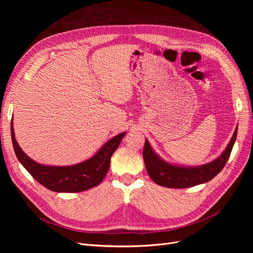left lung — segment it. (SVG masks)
Wrapping results in <instances>:
<instances>
[{"mask_svg":"<svg viewBox=\"0 0 253 253\" xmlns=\"http://www.w3.org/2000/svg\"><path fill=\"white\" fill-rule=\"evenodd\" d=\"M238 126L222 154L210 163L201 166H179L166 162L152 149L148 139H145L143 149V161L150 177L159 185L171 189H184L204 183L216 176L229 160L234 143L237 138Z\"/></svg>","mask_w":253,"mask_h":253,"instance_id":"left-lung-1","label":"left lung"}]
</instances>
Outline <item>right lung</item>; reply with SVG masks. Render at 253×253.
Masks as SVG:
<instances>
[{"mask_svg":"<svg viewBox=\"0 0 253 253\" xmlns=\"http://www.w3.org/2000/svg\"><path fill=\"white\" fill-rule=\"evenodd\" d=\"M12 123V143L18 161L38 182L57 193H79L98 185L108 173L112 155L126 134V132H122L114 136L94 156L84 162L71 166H50L37 163L21 150L15 139Z\"/></svg>","mask_w":253,"mask_h":253,"instance_id":"right-lung-1","label":"right lung"}]
</instances>
